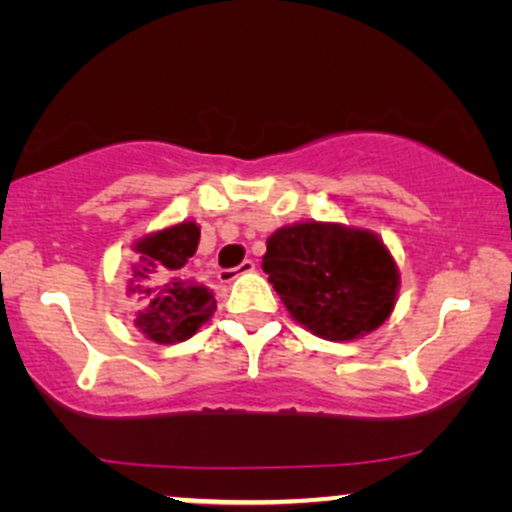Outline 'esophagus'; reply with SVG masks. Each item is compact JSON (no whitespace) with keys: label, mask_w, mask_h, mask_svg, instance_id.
Returning <instances> with one entry per match:
<instances>
[{"label":"esophagus","mask_w":512,"mask_h":512,"mask_svg":"<svg viewBox=\"0 0 512 512\" xmlns=\"http://www.w3.org/2000/svg\"><path fill=\"white\" fill-rule=\"evenodd\" d=\"M254 270H256V263L251 261V258H246V261L239 263L237 268H225V270H220V273H218V278H220V282H232L234 278H237V275H244V273H254Z\"/></svg>","instance_id":"34e87169"}]
</instances>
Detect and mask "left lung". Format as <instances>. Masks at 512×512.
I'll return each instance as SVG.
<instances>
[{
	"instance_id": "1",
	"label": "left lung",
	"mask_w": 512,
	"mask_h": 512,
	"mask_svg": "<svg viewBox=\"0 0 512 512\" xmlns=\"http://www.w3.org/2000/svg\"><path fill=\"white\" fill-rule=\"evenodd\" d=\"M261 266L287 311L335 342L381 326L398 294V268L381 239L333 222H299L270 234Z\"/></svg>"
}]
</instances>
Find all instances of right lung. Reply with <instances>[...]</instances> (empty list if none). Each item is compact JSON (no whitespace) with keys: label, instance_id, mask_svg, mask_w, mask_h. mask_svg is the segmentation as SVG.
<instances>
[{"label":"right lung","instance_id":"right-lung-1","mask_svg":"<svg viewBox=\"0 0 512 512\" xmlns=\"http://www.w3.org/2000/svg\"><path fill=\"white\" fill-rule=\"evenodd\" d=\"M201 230L196 222L167 227L136 242L129 297L138 306L136 328L160 345L189 340L215 311V297L189 273Z\"/></svg>","mask_w":512,"mask_h":512}]
</instances>
